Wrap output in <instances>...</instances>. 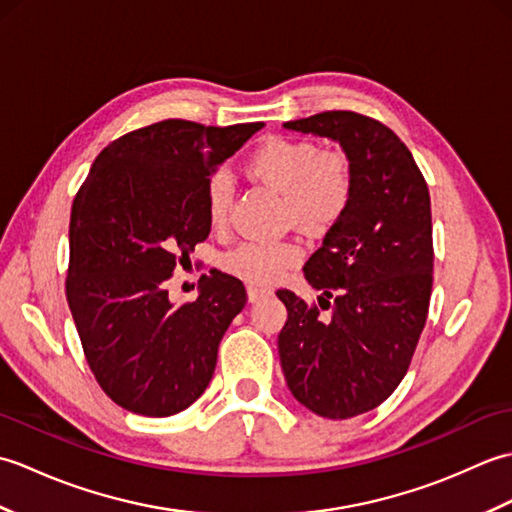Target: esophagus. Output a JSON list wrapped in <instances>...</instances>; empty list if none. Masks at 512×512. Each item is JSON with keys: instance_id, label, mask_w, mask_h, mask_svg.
<instances>
[{"instance_id": "esophagus-1", "label": "esophagus", "mask_w": 512, "mask_h": 512, "mask_svg": "<svg viewBox=\"0 0 512 512\" xmlns=\"http://www.w3.org/2000/svg\"><path fill=\"white\" fill-rule=\"evenodd\" d=\"M268 295H273V290H270L268 286H257V284H250L248 286V301L255 303L259 299H264Z\"/></svg>"}]
</instances>
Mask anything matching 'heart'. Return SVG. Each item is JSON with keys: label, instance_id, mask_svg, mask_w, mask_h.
Instances as JSON below:
<instances>
[{"label": "heart", "instance_id": "obj_1", "mask_svg": "<svg viewBox=\"0 0 512 512\" xmlns=\"http://www.w3.org/2000/svg\"><path fill=\"white\" fill-rule=\"evenodd\" d=\"M246 176L262 180L284 195V215L310 233H328L350 211L354 200V167L343 149H319L306 138L268 136L244 160ZM235 189L224 171L206 182L204 209L213 231L231 222ZM303 259L297 237L244 239L222 259L231 275L268 284Z\"/></svg>", "mask_w": 512, "mask_h": 512}]
</instances>
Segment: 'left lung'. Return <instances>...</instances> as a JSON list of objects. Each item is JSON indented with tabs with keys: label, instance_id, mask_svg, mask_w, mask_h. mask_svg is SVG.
Wrapping results in <instances>:
<instances>
[{
	"label": "left lung",
	"instance_id": "left-lung-1",
	"mask_svg": "<svg viewBox=\"0 0 512 512\" xmlns=\"http://www.w3.org/2000/svg\"><path fill=\"white\" fill-rule=\"evenodd\" d=\"M288 129L339 140L354 167V200L303 275L321 290L308 303L277 290L286 383L301 405L330 420L376 409L405 378L429 314L431 198L407 145L372 116L330 110Z\"/></svg>",
	"mask_w": 512,
	"mask_h": 512
}]
</instances>
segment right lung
<instances>
[{
  "instance_id": "right-lung-1",
  "label": "right lung",
  "mask_w": 512,
  "mask_h": 512,
  "mask_svg": "<svg viewBox=\"0 0 512 512\" xmlns=\"http://www.w3.org/2000/svg\"><path fill=\"white\" fill-rule=\"evenodd\" d=\"M262 125L167 118L138 127L96 156L76 191L65 297L85 361L118 407L173 416L211 383L246 288L211 270L198 299L173 306L165 284L209 237L204 191L215 167Z\"/></svg>"
}]
</instances>
